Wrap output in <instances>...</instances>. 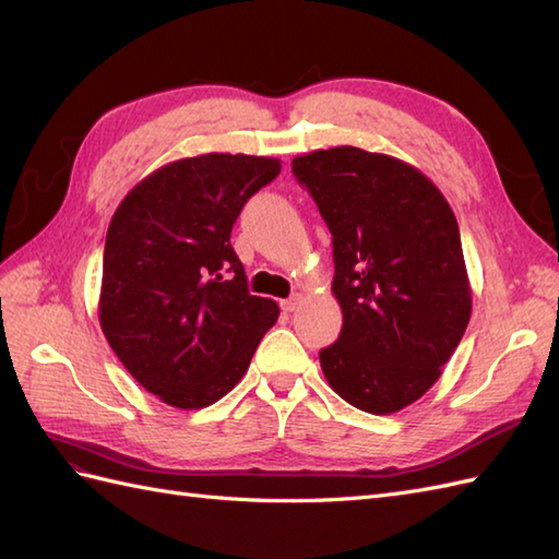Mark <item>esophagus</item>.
<instances>
[{
	"instance_id": "esophagus-1",
	"label": "esophagus",
	"mask_w": 559,
	"mask_h": 559,
	"mask_svg": "<svg viewBox=\"0 0 559 559\" xmlns=\"http://www.w3.org/2000/svg\"><path fill=\"white\" fill-rule=\"evenodd\" d=\"M298 306H300V296H298V294H296V296H292V298H284V300H280V308H282V312H294Z\"/></svg>"
}]
</instances>
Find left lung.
<instances>
[{
  "label": "left lung",
  "mask_w": 559,
  "mask_h": 559,
  "mask_svg": "<svg viewBox=\"0 0 559 559\" xmlns=\"http://www.w3.org/2000/svg\"><path fill=\"white\" fill-rule=\"evenodd\" d=\"M333 238L343 329L319 352L333 392L370 415L415 403L471 319L460 226L413 165L357 146L292 160Z\"/></svg>",
  "instance_id": "1"
}]
</instances>
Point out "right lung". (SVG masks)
<instances>
[{
	"instance_id": "1",
	"label": "right lung",
	"mask_w": 559,
	"mask_h": 559,
	"mask_svg": "<svg viewBox=\"0 0 559 559\" xmlns=\"http://www.w3.org/2000/svg\"><path fill=\"white\" fill-rule=\"evenodd\" d=\"M277 158L205 154L142 179L114 212L99 324L146 392L181 411L212 405L242 380L275 300L251 296L230 230Z\"/></svg>"
}]
</instances>
